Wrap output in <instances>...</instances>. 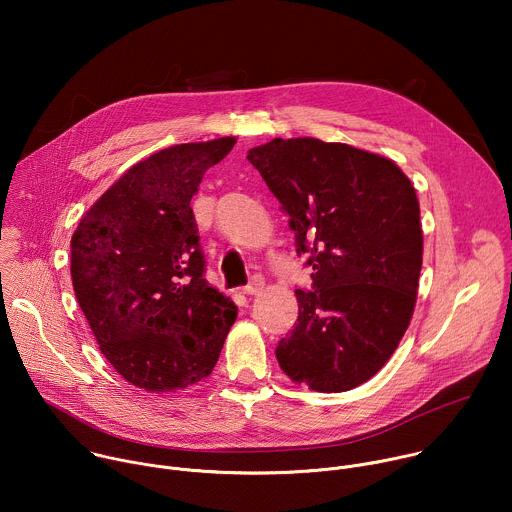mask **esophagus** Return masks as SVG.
Here are the masks:
<instances>
[{
    "instance_id": "esophagus-1",
    "label": "esophagus",
    "mask_w": 512,
    "mask_h": 512,
    "mask_svg": "<svg viewBox=\"0 0 512 512\" xmlns=\"http://www.w3.org/2000/svg\"><path fill=\"white\" fill-rule=\"evenodd\" d=\"M261 289H263V279H261L259 275H255V277L249 281V285L243 287V294H245V296H255V294H259Z\"/></svg>"
}]
</instances>
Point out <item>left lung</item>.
Segmentation results:
<instances>
[{"mask_svg":"<svg viewBox=\"0 0 512 512\" xmlns=\"http://www.w3.org/2000/svg\"><path fill=\"white\" fill-rule=\"evenodd\" d=\"M247 160L314 269V291L296 289L298 324L275 350L281 371L320 393L367 383L417 302L423 231L411 180L385 156L316 137H275Z\"/></svg>","mask_w":512,"mask_h":512,"instance_id":"left-lung-1","label":"left lung"}]
</instances>
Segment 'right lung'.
Segmentation results:
<instances>
[{
    "label": "right lung",
    "instance_id": "obj_1",
    "mask_svg": "<svg viewBox=\"0 0 512 512\" xmlns=\"http://www.w3.org/2000/svg\"><path fill=\"white\" fill-rule=\"evenodd\" d=\"M235 137L180 143L133 164L70 239L77 302L113 369L148 393L206 379L237 306L204 279L190 200Z\"/></svg>",
    "mask_w": 512,
    "mask_h": 512
}]
</instances>
